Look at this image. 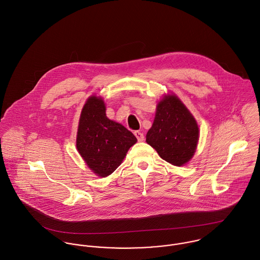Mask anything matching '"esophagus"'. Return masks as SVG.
I'll use <instances>...</instances> for the list:
<instances>
[{
    "mask_svg": "<svg viewBox=\"0 0 260 260\" xmlns=\"http://www.w3.org/2000/svg\"><path fill=\"white\" fill-rule=\"evenodd\" d=\"M134 135L136 136V138H137V140H138L139 142L144 141V135H143L142 132H140V131H135V132H134Z\"/></svg>",
    "mask_w": 260,
    "mask_h": 260,
    "instance_id": "34e87169",
    "label": "esophagus"
}]
</instances>
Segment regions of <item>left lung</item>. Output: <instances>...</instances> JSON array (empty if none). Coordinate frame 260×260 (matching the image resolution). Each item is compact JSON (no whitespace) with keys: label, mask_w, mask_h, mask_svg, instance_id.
Listing matches in <instances>:
<instances>
[{"label":"left lung","mask_w":260,"mask_h":260,"mask_svg":"<svg viewBox=\"0 0 260 260\" xmlns=\"http://www.w3.org/2000/svg\"><path fill=\"white\" fill-rule=\"evenodd\" d=\"M198 139V125L185 105L175 95L164 96L157 104L146 142L163 160L182 166L193 157Z\"/></svg>","instance_id":"obj_1"}]
</instances>
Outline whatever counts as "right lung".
<instances>
[{
	"label": "right lung",
	"instance_id": "1",
	"mask_svg": "<svg viewBox=\"0 0 260 260\" xmlns=\"http://www.w3.org/2000/svg\"><path fill=\"white\" fill-rule=\"evenodd\" d=\"M136 142L131 131L108 119L102 98L91 96L87 100L79 120L76 145L96 175L106 177L113 173Z\"/></svg>",
	"mask_w": 260,
	"mask_h": 260
}]
</instances>
